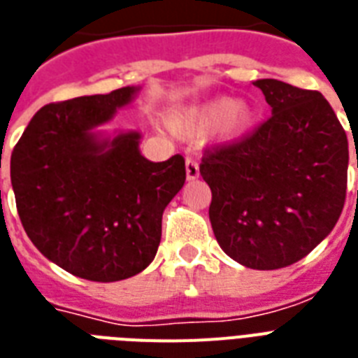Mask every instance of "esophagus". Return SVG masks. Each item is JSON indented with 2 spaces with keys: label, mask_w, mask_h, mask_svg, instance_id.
<instances>
[{
  "label": "esophagus",
  "mask_w": 358,
  "mask_h": 358,
  "mask_svg": "<svg viewBox=\"0 0 358 358\" xmlns=\"http://www.w3.org/2000/svg\"><path fill=\"white\" fill-rule=\"evenodd\" d=\"M199 177V164L194 159H187V179L194 181Z\"/></svg>",
  "instance_id": "1"
}]
</instances>
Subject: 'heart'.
<instances>
[{
	"label": "heart",
	"mask_w": 358,
	"mask_h": 358,
	"mask_svg": "<svg viewBox=\"0 0 358 358\" xmlns=\"http://www.w3.org/2000/svg\"><path fill=\"white\" fill-rule=\"evenodd\" d=\"M251 118L253 113L245 103H233L229 98H216L185 114L177 122V129L187 136H197L203 131L218 125L220 133L224 136H236L248 129Z\"/></svg>",
	"instance_id": "b5f03b06"
}]
</instances>
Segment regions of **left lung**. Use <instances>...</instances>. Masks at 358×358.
Returning <instances> with one entry per match:
<instances>
[{
    "instance_id": "left-lung-1",
    "label": "left lung",
    "mask_w": 358,
    "mask_h": 358,
    "mask_svg": "<svg viewBox=\"0 0 358 358\" xmlns=\"http://www.w3.org/2000/svg\"><path fill=\"white\" fill-rule=\"evenodd\" d=\"M271 116L203 153L220 248L253 270L307 257L338 222L348 188V136L327 99L277 81H255ZM358 166V162H357Z\"/></svg>"
}]
</instances>
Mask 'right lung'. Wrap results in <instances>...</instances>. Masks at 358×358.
<instances>
[{
	"mask_svg": "<svg viewBox=\"0 0 358 358\" xmlns=\"http://www.w3.org/2000/svg\"><path fill=\"white\" fill-rule=\"evenodd\" d=\"M138 88L50 103L10 155V181L25 233L71 275L98 282L133 277L155 259L162 213L185 185L182 155L151 162L138 133L98 140Z\"/></svg>",
	"mask_w": 358,
	"mask_h": 358,
	"instance_id": "add662e5",
	"label": "right lung"
}]
</instances>
